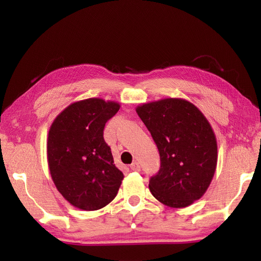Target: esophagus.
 Returning a JSON list of instances; mask_svg holds the SVG:
<instances>
[{"label":"esophagus","instance_id":"esophagus-1","mask_svg":"<svg viewBox=\"0 0 261 261\" xmlns=\"http://www.w3.org/2000/svg\"><path fill=\"white\" fill-rule=\"evenodd\" d=\"M130 168L134 171H139L140 170V165L137 161H135V162H132L131 163V166H130Z\"/></svg>","mask_w":261,"mask_h":261}]
</instances>
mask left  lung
Returning a JSON list of instances; mask_svg holds the SVG:
<instances>
[{"instance_id":"1","label":"left lung","mask_w":261,"mask_h":261,"mask_svg":"<svg viewBox=\"0 0 261 261\" xmlns=\"http://www.w3.org/2000/svg\"><path fill=\"white\" fill-rule=\"evenodd\" d=\"M136 112L160 153V170L148 184L154 198L173 208L200 199L218 163L215 134L204 114L178 98L143 103Z\"/></svg>"}]
</instances>
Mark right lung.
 <instances>
[{
    "mask_svg": "<svg viewBox=\"0 0 261 261\" xmlns=\"http://www.w3.org/2000/svg\"><path fill=\"white\" fill-rule=\"evenodd\" d=\"M120 103L90 98L68 106L51 123L48 167L56 189L72 206L96 211L107 206L124 178L103 139L106 123Z\"/></svg>",
    "mask_w": 261,
    "mask_h": 261,
    "instance_id": "right-lung-1",
    "label": "right lung"
}]
</instances>
